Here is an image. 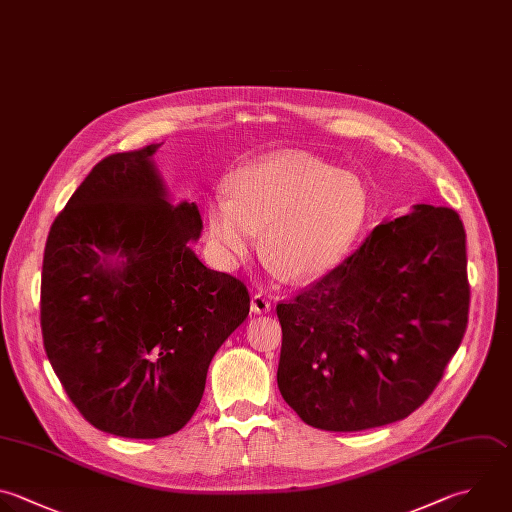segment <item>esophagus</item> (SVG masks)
Returning <instances> with one entry per match:
<instances>
[{
	"label": "esophagus",
	"mask_w": 512,
	"mask_h": 512,
	"mask_svg": "<svg viewBox=\"0 0 512 512\" xmlns=\"http://www.w3.org/2000/svg\"><path fill=\"white\" fill-rule=\"evenodd\" d=\"M250 308H252L254 314H266V312H270V300H268L262 292H256V294L252 296Z\"/></svg>",
	"instance_id": "esophagus-1"
}]
</instances>
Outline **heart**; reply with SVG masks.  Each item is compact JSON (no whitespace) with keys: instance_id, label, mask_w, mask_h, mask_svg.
I'll return each mask as SVG.
<instances>
[{"instance_id":"heart-1","label":"heart","mask_w":512,"mask_h":512,"mask_svg":"<svg viewBox=\"0 0 512 512\" xmlns=\"http://www.w3.org/2000/svg\"><path fill=\"white\" fill-rule=\"evenodd\" d=\"M228 194L206 206V230L222 258H246L264 231L268 262L290 280L322 274L348 250L368 212V190L322 160L288 154L238 170Z\"/></svg>"}]
</instances>
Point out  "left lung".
Wrapping results in <instances>:
<instances>
[{
    "mask_svg": "<svg viewBox=\"0 0 512 512\" xmlns=\"http://www.w3.org/2000/svg\"><path fill=\"white\" fill-rule=\"evenodd\" d=\"M468 302L458 214L416 204L276 306L282 398L306 424L334 432L406 418L458 350Z\"/></svg>",
    "mask_w": 512,
    "mask_h": 512,
    "instance_id": "8db88e82",
    "label": "left lung"
}]
</instances>
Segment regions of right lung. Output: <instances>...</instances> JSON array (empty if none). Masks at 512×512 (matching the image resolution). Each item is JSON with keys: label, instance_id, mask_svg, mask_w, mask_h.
Returning <instances> with one entry per match:
<instances>
[{"label": "right lung", "instance_id": "obj_1", "mask_svg": "<svg viewBox=\"0 0 512 512\" xmlns=\"http://www.w3.org/2000/svg\"><path fill=\"white\" fill-rule=\"evenodd\" d=\"M158 146L92 168L54 220L42 266L50 364L82 416L124 438L178 432L250 312L246 286L190 248L202 218L194 202H170Z\"/></svg>", "mask_w": 512, "mask_h": 512}]
</instances>
